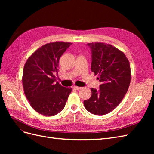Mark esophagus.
Returning <instances> with one entry per match:
<instances>
[{
	"label": "esophagus",
	"mask_w": 154,
	"mask_h": 154,
	"mask_svg": "<svg viewBox=\"0 0 154 154\" xmlns=\"http://www.w3.org/2000/svg\"><path fill=\"white\" fill-rule=\"evenodd\" d=\"M82 87H77V86H74V87H73V88L74 89H75V90H80V88H81Z\"/></svg>",
	"instance_id": "34e87169"
}]
</instances>
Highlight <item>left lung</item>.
<instances>
[{
	"label": "left lung",
	"mask_w": 154,
	"mask_h": 154,
	"mask_svg": "<svg viewBox=\"0 0 154 154\" xmlns=\"http://www.w3.org/2000/svg\"><path fill=\"white\" fill-rule=\"evenodd\" d=\"M92 51L91 71L98 75L101 84L83 101L85 109L95 115H105L114 110L127 93L131 80L128 60L122 51L103 42L88 43Z\"/></svg>",
	"instance_id": "8db88e82"
}]
</instances>
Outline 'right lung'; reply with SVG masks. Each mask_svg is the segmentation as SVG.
Segmentation results:
<instances>
[{"instance_id":"obj_1","label":"right lung","mask_w":154,"mask_h":154,"mask_svg":"<svg viewBox=\"0 0 154 154\" xmlns=\"http://www.w3.org/2000/svg\"><path fill=\"white\" fill-rule=\"evenodd\" d=\"M72 44L55 42L39 48L27 60L22 75L24 94L31 107L46 116L61 112L72 91L71 88L55 82L54 74L58 71L59 60Z\"/></svg>"}]
</instances>
